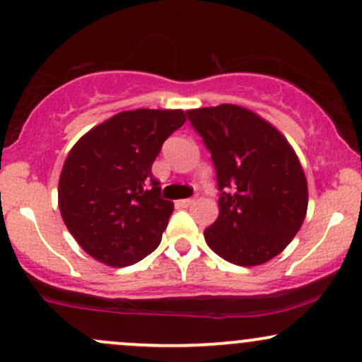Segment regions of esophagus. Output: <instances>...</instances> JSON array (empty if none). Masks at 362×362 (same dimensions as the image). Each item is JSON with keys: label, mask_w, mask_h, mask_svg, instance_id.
Masks as SVG:
<instances>
[{"label": "esophagus", "mask_w": 362, "mask_h": 362, "mask_svg": "<svg viewBox=\"0 0 362 362\" xmlns=\"http://www.w3.org/2000/svg\"><path fill=\"white\" fill-rule=\"evenodd\" d=\"M193 202H194L193 198H185V200H177V202H176V205L180 206V209H188V206L192 205Z\"/></svg>", "instance_id": "34e87169"}]
</instances>
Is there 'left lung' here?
Masks as SVG:
<instances>
[{
  "instance_id": "1",
  "label": "left lung",
  "mask_w": 362,
  "mask_h": 362,
  "mask_svg": "<svg viewBox=\"0 0 362 362\" xmlns=\"http://www.w3.org/2000/svg\"><path fill=\"white\" fill-rule=\"evenodd\" d=\"M217 170L218 217L205 241L239 267L286 250L308 210V182L287 138L257 112L234 104L188 111Z\"/></svg>"
}]
</instances>
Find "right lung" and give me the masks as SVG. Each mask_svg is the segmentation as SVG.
<instances>
[{
  "instance_id": "right-lung-1",
  "label": "right lung",
  "mask_w": 362,
  "mask_h": 362,
  "mask_svg": "<svg viewBox=\"0 0 362 362\" xmlns=\"http://www.w3.org/2000/svg\"><path fill=\"white\" fill-rule=\"evenodd\" d=\"M185 121L181 109L123 111L73 145L59 176V212L97 262L128 267L160 245L174 203L160 197L152 164Z\"/></svg>"
}]
</instances>
